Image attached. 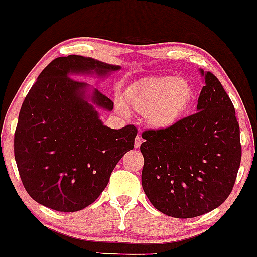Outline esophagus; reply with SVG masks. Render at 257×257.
I'll return each instance as SVG.
<instances>
[{"instance_id":"esophagus-1","label":"esophagus","mask_w":257,"mask_h":257,"mask_svg":"<svg viewBox=\"0 0 257 257\" xmlns=\"http://www.w3.org/2000/svg\"><path fill=\"white\" fill-rule=\"evenodd\" d=\"M142 143H143V141H142L141 137L137 136V137H136V139H135V148H136V149H138L139 146L142 145Z\"/></svg>"}]
</instances>
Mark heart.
I'll list each match as a JSON object with an SVG mask.
<instances>
[{
	"label": "heart",
	"instance_id": "heart-1",
	"mask_svg": "<svg viewBox=\"0 0 257 257\" xmlns=\"http://www.w3.org/2000/svg\"><path fill=\"white\" fill-rule=\"evenodd\" d=\"M195 99V91L188 80L173 75L152 76L142 80L130 89L126 100L128 107L144 114L151 128L169 130L182 120ZM118 109L125 112V105L116 102Z\"/></svg>",
	"mask_w": 257,
	"mask_h": 257
}]
</instances>
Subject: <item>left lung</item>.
Wrapping results in <instances>:
<instances>
[{"label":"left lung","mask_w":257,"mask_h":257,"mask_svg":"<svg viewBox=\"0 0 257 257\" xmlns=\"http://www.w3.org/2000/svg\"><path fill=\"white\" fill-rule=\"evenodd\" d=\"M197 113L169 130L143 133L142 185L163 214L192 218L218 208L230 195L241 164L239 126L218 79L199 69Z\"/></svg>","instance_id":"obj_1"}]
</instances>
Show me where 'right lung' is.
Instances as JSON below:
<instances>
[{"mask_svg": "<svg viewBox=\"0 0 257 257\" xmlns=\"http://www.w3.org/2000/svg\"><path fill=\"white\" fill-rule=\"evenodd\" d=\"M121 67L81 55L61 56L40 73L23 101L14 153L26 191L41 205L74 212L92 204L108 184L137 130L102 124L111 99L73 76L108 78Z\"/></svg>", "mask_w": 257, "mask_h": 257, "instance_id": "add662e5", "label": "right lung"}]
</instances>
